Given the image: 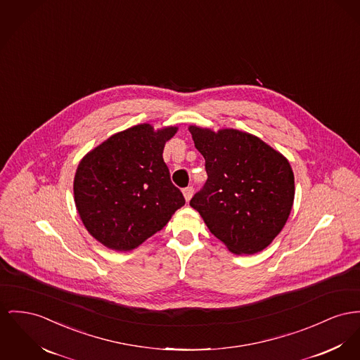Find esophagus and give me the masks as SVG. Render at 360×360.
<instances>
[{
    "instance_id": "obj_1",
    "label": "esophagus",
    "mask_w": 360,
    "mask_h": 360,
    "mask_svg": "<svg viewBox=\"0 0 360 360\" xmlns=\"http://www.w3.org/2000/svg\"><path fill=\"white\" fill-rule=\"evenodd\" d=\"M192 193H193V188H192V187H187V188L183 190V195H184V198H186L187 202H190V199L192 198Z\"/></svg>"
}]
</instances>
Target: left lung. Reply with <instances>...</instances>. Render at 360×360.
Instances as JSON below:
<instances>
[{"label":"left lung","mask_w":360,"mask_h":360,"mask_svg":"<svg viewBox=\"0 0 360 360\" xmlns=\"http://www.w3.org/2000/svg\"><path fill=\"white\" fill-rule=\"evenodd\" d=\"M206 161L207 181L190 205L236 255L264 250L283 231L295 199L287 158L258 136L233 128L188 127Z\"/></svg>","instance_id":"obj_1"}]
</instances>
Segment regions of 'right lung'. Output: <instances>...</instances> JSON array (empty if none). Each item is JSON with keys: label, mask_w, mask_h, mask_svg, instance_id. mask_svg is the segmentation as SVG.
I'll return each instance as SVG.
<instances>
[{"label": "right lung", "mask_w": 360, "mask_h": 360, "mask_svg": "<svg viewBox=\"0 0 360 360\" xmlns=\"http://www.w3.org/2000/svg\"><path fill=\"white\" fill-rule=\"evenodd\" d=\"M179 127L138 124L112 135L79 162L76 210L89 233L115 251H131L161 231L184 206L162 153Z\"/></svg>", "instance_id": "right-lung-1"}]
</instances>
